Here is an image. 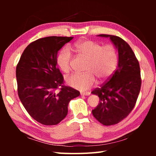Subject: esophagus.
<instances>
[{
    "label": "esophagus",
    "instance_id": "obj_1",
    "mask_svg": "<svg viewBox=\"0 0 156 156\" xmlns=\"http://www.w3.org/2000/svg\"><path fill=\"white\" fill-rule=\"evenodd\" d=\"M81 96H89L90 95V93L89 92H83V93H80Z\"/></svg>",
    "mask_w": 156,
    "mask_h": 156
}]
</instances>
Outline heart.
Returning <instances> with one entry per match:
<instances>
[{
    "label": "heart",
    "instance_id": "b5f03b06",
    "mask_svg": "<svg viewBox=\"0 0 156 156\" xmlns=\"http://www.w3.org/2000/svg\"><path fill=\"white\" fill-rule=\"evenodd\" d=\"M76 49L88 59L84 73H75L67 78V83L80 91L87 90L96 83V76L100 81L109 78L115 70L118 54L115 47L111 44L102 45L92 40L80 41L75 44ZM73 56L67 48L62 49L58 55L56 62L63 72L69 73L72 69Z\"/></svg>",
    "mask_w": 156,
    "mask_h": 156
}]
</instances>
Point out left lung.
Listing matches in <instances>:
<instances>
[{
  "label": "left lung",
  "mask_w": 156,
  "mask_h": 156,
  "mask_svg": "<svg viewBox=\"0 0 156 156\" xmlns=\"http://www.w3.org/2000/svg\"><path fill=\"white\" fill-rule=\"evenodd\" d=\"M109 37L118 51V68L100 88L91 92L100 98V103L92 110L96 119L105 126L113 125L125 119L135 107L141 87L139 62L129 44L120 37Z\"/></svg>",
  "instance_id": "left-lung-1"
}]
</instances>
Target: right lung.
Wrapping results in <instances>:
<instances>
[{
	"mask_svg": "<svg viewBox=\"0 0 156 156\" xmlns=\"http://www.w3.org/2000/svg\"><path fill=\"white\" fill-rule=\"evenodd\" d=\"M72 39H38L26 47L17 64L18 97L29 114L42 125L61 122L67 115L69 102L80 95L78 90L63 84L64 78L57 67L58 52Z\"/></svg>",
	"mask_w": 156,
	"mask_h": 156,
	"instance_id": "add662e5",
	"label": "right lung"
}]
</instances>
